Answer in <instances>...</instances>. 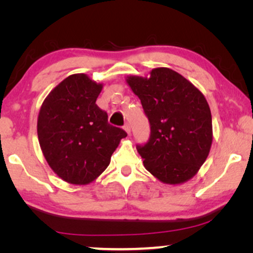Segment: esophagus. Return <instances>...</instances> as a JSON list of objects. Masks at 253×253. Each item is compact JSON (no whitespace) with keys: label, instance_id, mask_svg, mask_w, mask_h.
Wrapping results in <instances>:
<instances>
[{"label":"esophagus","instance_id":"34e87169","mask_svg":"<svg viewBox=\"0 0 253 253\" xmlns=\"http://www.w3.org/2000/svg\"><path fill=\"white\" fill-rule=\"evenodd\" d=\"M123 129L126 131V133H127V134H130V132H131V126H130V124H129V123H126V124H124Z\"/></svg>","mask_w":253,"mask_h":253}]
</instances>
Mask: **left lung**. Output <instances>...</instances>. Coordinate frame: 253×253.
<instances>
[{"label": "left lung", "instance_id": "1", "mask_svg": "<svg viewBox=\"0 0 253 253\" xmlns=\"http://www.w3.org/2000/svg\"><path fill=\"white\" fill-rule=\"evenodd\" d=\"M126 83L150 122V138L137 145L145 168L167 184L193 177L209 157L213 139L205 96L168 68L153 69L148 78L130 76Z\"/></svg>", "mask_w": 253, "mask_h": 253}]
</instances>
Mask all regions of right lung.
I'll list each match as a JSON object with an SVG mask.
<instances>
[{
	"mask_svg": "<svg viewBox=\"0 0 253 253\" xmlns=\"http://www.w3.org/2000/svg\"><path fill=\"white\" fill-rule=\"evenodd\" d=\"M102 89L84 74L69 76L51 91L38 117V138L50 168L72 184H87L108 167L127 133L108 123L96 105Z\"/></svg>",
	"mask_w": 253,
	"mask_h": 253,
	"instance_id": "1",
	"label": "right lung"
}]
</instances>
